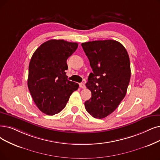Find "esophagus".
Listing matches in <instances>:
<instances>
[{"label": "esophagus", "mask_w": 160, "mask_h": 160, "mask_svg": "<svg viewBox=\"0 0 160 160\" xmlns=\"http://www.w3.org/2000/svg\"><path fill=\"white\" fill-rule=\"evenodd\" d=\"M79 87L82 88H85V85L84 83H82V82H81V83H79Z\"/></svg>", "instance_id": "esophagus-1"}]
</instances>
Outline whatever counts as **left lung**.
Here are the masks:
<instances>
[{
    "mask_svg": "<svg viewBox=\"0 0 160 160\" xmlns=\"http://www.w3.org/2000/svg\"><path fill=\"white\" fill-rule=\"evenodd\" d=\"M81 46L93 72L86 83L92 93L85 102L86 110L94 118H104L125 97L131 78L129 54L114 40L90 41Z\"/></svg>",
    "mask_w": 160,
    "mask_h": 160,
    "instance_id": "obj_1",
    "label": "left lung"
}]
</instances>
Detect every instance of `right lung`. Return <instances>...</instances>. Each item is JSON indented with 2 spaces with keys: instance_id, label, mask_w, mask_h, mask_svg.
<instances>
[{
  "instance_id": "right-lung-1",
  "label": "right lung",
  "mask_w": 160,
  "mask_h": 160,
  "mask_svg": "<svg viewBox=\"0 0 160 160\" xmlns=\"http://www.w3.org/2000/svg\"><path fill=\"white\" fill-rule=\"evenodd\" d=\"M78 47L77 42L49 40L32 56L29 66L28 86L38 108L47 115L59 113L78 83L68 80L67 59Z\"/></svg>"
}]
</instances>
